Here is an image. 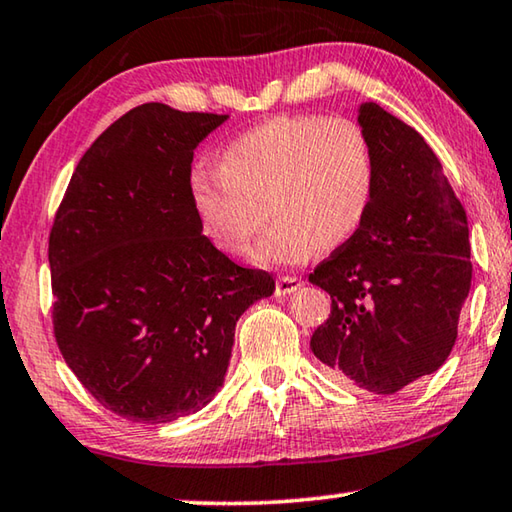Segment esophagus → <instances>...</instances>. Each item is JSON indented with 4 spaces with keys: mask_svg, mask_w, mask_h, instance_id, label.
Instances as JSON below:
<instances>
[{
    "mask_svg": "<svg viewBox=\"0 0 512 512\" xmlns=\"http://www.w3.org/2000/svg\"><path fill=\"white\" fill-rule=\"evenodd\" d=\"M301 281L299 276L295 274H283L279 276V281H276V295L279 297H286V295H292V292H297L301 288Z\"/></svg>",
    "mask_w": 512,
    "mask_h": 512,
    "instance_id": "esophagus-1",
    "label": "esophagus"
}]
</instances>
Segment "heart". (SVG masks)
<instances>
[{
	"instance_id": "b5f03b06",
	"label": "heart",
	"mask_w": 512,
	"mask_h": 512,
	"mask_svg": "<svg viewBox=\"0 0 512 512\" xmlns=\"http://www.w3.org/2000/svg\"><path fill=\"white\" fill-rule=\"evenodd\" d=\"M215 172H192L188 183L199 231L222 254L242 256L267 217L270 231L251 254L263 267L342 247L363 229L376 192L374 147L349 117H270L226 142Z\"/></svg>"
}]
</instances>
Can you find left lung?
<instances>
[{"label":"left lung","instance_id":"left-lung-1","mask_svg":"<svg viewBox=\"0 0 512 512\" xmlns=\"http://www.w3.org/2000/svg\"><path fill=\"white\" fill-rule=\"evenodd\" d=\"M376 156L370 215L308 281L331 295L311 338L335 379L395 395L445 363L472 286L467 215L426 140L379 104L358 108Z\"/></svg>","mask_w":512,"mask_h":512}]
</instances>
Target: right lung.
<instances>
[{
    "label": "right lung",
    "mask_w": 512,
    "mask_h": 512,
    "mask_svg": "<svg viewBox=\"0 0 512 512\" xmlns=\"http://www.w3.org/2000/svg\"><path fill=\"white\" fill-rule=\"evenodd\" d=\"M229 115L136 106L74 170L49 233L54 335L70 370L115 415L167 424L222 388L238 317L270 297L199 231L192 154Z\"/></svg>",
    "instance_id": "obj_1"
}]
</instances>
